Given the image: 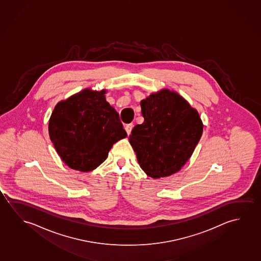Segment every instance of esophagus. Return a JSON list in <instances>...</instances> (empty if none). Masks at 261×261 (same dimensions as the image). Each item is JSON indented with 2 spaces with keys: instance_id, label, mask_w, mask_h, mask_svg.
Masks as SVG:
<instances>
[{
  "instance_id": "obj_1",
  "label": "esophagus",
  "mask_w": 261,
  "mask_h": 261,
  "mask_svg": "<svg viewBox=\"0 0 261 261\" xmlns=\"http://www.w3.org/2000/svg\"><path fill=\"white\" fill-rule=\"evenodd\" d=\"M133 123H129V124H127L126 125V126H125V129H126V133H127V134H128V135H129V134H130V133H132V129H133Z\"/></svg>"
}]
</instances>
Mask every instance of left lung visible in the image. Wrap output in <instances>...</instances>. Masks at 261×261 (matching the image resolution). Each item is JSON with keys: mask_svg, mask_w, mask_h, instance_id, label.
I'll return each instance as SVG.
<instances>
[{"mask_svg": "<svg viewBox=\"0 0 261 261\" xmlns=\"http://www.w3.org/2000/svg\"><path fill=\"white\" fill-rule=\"evenodd\" d=\"M141 107L144 122L133 128L128 141L141 169L153 178L178 172L202 135L199 112L169 89L151 93Z\"/></svg>", "mask_w": 261, "mask_h": 261, "instance_id": "1", "label": "left lung"}]
</instances>
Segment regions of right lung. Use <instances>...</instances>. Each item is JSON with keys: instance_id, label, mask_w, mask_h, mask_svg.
Here are the masks:
<instances>
[{"instance_id": "obj_1", "label": "right lung", "mask_w": 261, "mask_h": 261, "mask_svg": "<svg viewBox=\"0 0 261 261\" xmlns=\"http://www.w3.org/2000/svg\"><path fill=\"white\" fill-rule=\"evenodd\" d=\"M106 90L84 89L62 100L49 120V136L70 169L88 172L107 159L117 141L127 137L119 113L105 99Z\"/></svg>"}]
</instances>
